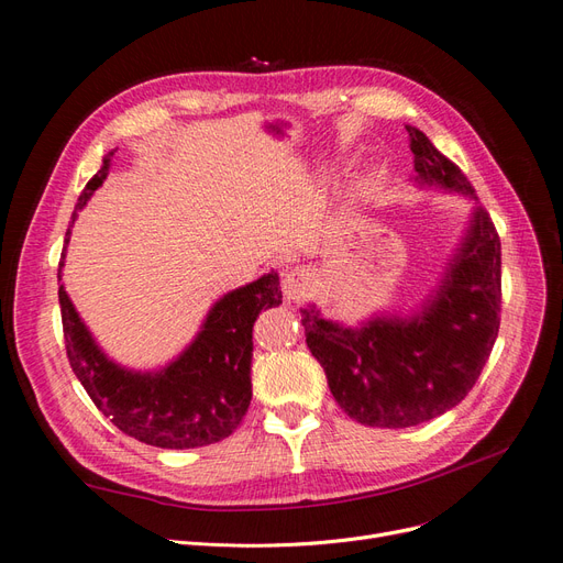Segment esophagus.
Segmentation results:
<instances>
[{
	"label": "esophagus",
	"instance_id": "1",
	"mask_svg": "<svg viewBox=\"0 0 563 563\" xmlns=\"http://www.w3.org/2000/svg\"><path fill=\"white\" fill-rule=\"evenodd\" d=\"M284 288V296L286 300H308L317 294V279H314V272H310L308 267H296L291 272H286V277L282 282Z\"/></svg>",
	"mask_w": 563,
	"mask_h": 563
}]
</instances>
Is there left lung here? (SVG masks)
Instances as JSON below:
<instances>
[{"instance_id": "obj_1", "label": "left lung", "mask_w": 563, "mask_h": 563, "mask_svg": "<svg viewBox=\"0 0 563 563\" xmlns=\"http://www.w3.org/2000/svg\"><path fill=\"white\" fill-rule=\"evenodd\" d=\"M416 180L476 201L474 187L416 126ZM500 236L476 203L470 230L439 291L413 317H373L360 327L302 308L308 347L321 364L338 406L368 428H413L467 397L500 329Z\"/></svg>"}]
</instances>
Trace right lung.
I'll list each match as a JSON object with an SVG mask.
<instances>
[{"label":"right lung","instance_id":"right-lung-1","mask_svg":"<svg viewBox=\"0 0 563 563\" xmlns=\"http://www.w3.org/2000/svg\"><path fill=\"white\" fill-rule=\"evenodd\" d=\"M114 152H108L100 172L81 190L73 223L77 211L87 207L89 197L108 178ZM63 258L65 253L60 255V267ZM58 300L67 360L98 411L114 428L143 444L197 449L230 437L246 416L251 404L253 323L263 310L282 305V286L275 272H269L225 294L209 310L192 345L162 371L147 373L114 364L96 345L63 284Z\"/></svg>","mask_w":563,"mask_h":563}]
</instances>
